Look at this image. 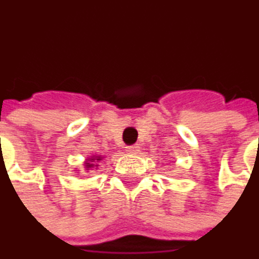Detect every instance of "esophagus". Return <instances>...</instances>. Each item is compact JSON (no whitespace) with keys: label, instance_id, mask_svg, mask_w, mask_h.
<instances>
[{"label":"esophagus","instance_id":"obj_1","mask_svg":"<svg viewBox=\"0 0 259 259\" xmlns=\"http://www.w3.org/2000/svg\"><path fill=\"white\" fill-rule=\"evenodd\" d=\"M125 152L132 153V155H137V153H140V146H131V147L125 149Z\"/></svg>","mask_w":259,"mask_h":259}]
</instances>
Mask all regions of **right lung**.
Returning <instances> with one entry per match:
<instances>
[{
  "label": "right lung",
  "instance_id": "right-lung-1",
  "mask_svg": "<svg viewBox=\"0 0 259 259\" xmlns=\"http://www.w3.org/2000/svg\"><path fill=\"white\" fill-rule=\"evenodd\" d=\"M101 159H104L103 155H91L84 159L83 162V167L84 170H94V168H98V162H101Z\"/></svg>",
  "mask_w": 259,
  "mask_h": 259
}]
</instances>
